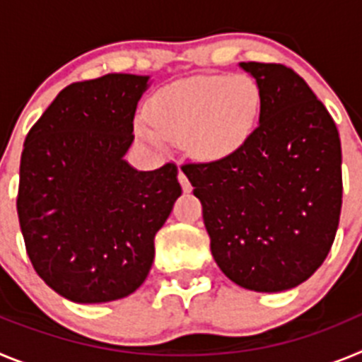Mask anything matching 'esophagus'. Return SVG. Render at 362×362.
<instances>
[{"label": "esophagus", "mask_w": 362, "mask_h": 362, "mask_svg": "<svg viewBox=\"0 0 362 362\" xmlns=\"http://www.w3.org/2000/svg\"><path fill=\"white\" fill-rule=\"evenodd\" d=\"M177 179H179V183H181V187H183V190H185V192H190V190H192V185H190V181H188L187 174H185L183 170H179V174H177Z\"/></svg>", "instance_id": "34e87169"}]
</instances>
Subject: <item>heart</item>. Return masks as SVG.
I'll return each mask as SVG.
<instances>
[{
  "instance_id": "obj_1",
  "label": "heart",
  "mask_w": 362,
  "mask_h": 362,
  "mask_svg": "<svg viewBox=\"0 0 362 362\" xmlns=\"http://www.w3.org/2000/svg\"><path fill=\"white\" fill-rule=\"evenodd\" d=\"M261 108L255 81L245 74L201 76L166 86L150 99L148 119L137 136L161 148L165 139L187 141L196 158L223 159L250 137Z\"/></svg>"
}]
</instances>
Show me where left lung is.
<instances>
[{"label":"left lung","instance_id":"obj_1","mask_svg":"<svg viewBox=\"0 0 362 362\" xmlns=\"http://www.w3.org/2000/svg\"><path fill=\"white\" fill-rule=\"evenodd\" d=\"M241 66L259 86V124L232 156L181 168L203 204L223 274L243 288L281 292L308 279L334 245L341 139L330 112L290 66Z\"/></svg>","mask_w":362,"mask_h":362}]
</instances>
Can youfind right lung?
Returning <instances> with one entry per match:
<instances>
[{
	"label": "right lung",
	"mask_w": 362,
	"mask_h": 362,
	"mask_svg": "<svg viewBox=\"0 0 362 362\" xmlns=\"http://www.w3.org/2000/svg\"><path fill=\"white\" fill-rule=\"evenodd\" d=\"M148 76L107 74L63 88L27 134L18 217L37 276L74 303H107L143 284L153 238L181 196L175 163L137 172L134 141Z\"/></svg>",
	"instance_id": "add662e5"
}]
</instances>
